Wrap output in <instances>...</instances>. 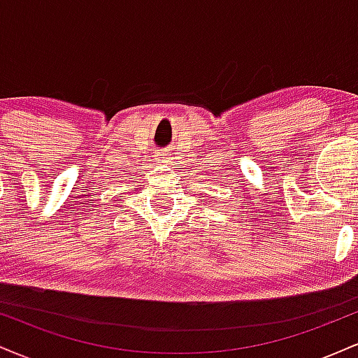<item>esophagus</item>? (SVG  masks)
<instances>
[{
	"label": "esophagus",
	"instance_id": "esophagus-1",
	"mask_svg": "<svg viewBox=\"0 0 358 358\" xmlns=\"http://www.w3.org/2000/svg\"><path fill=\"white\" fill-rule=\"evenodd\" d=\"M156 158H158V162H166L168 155L166 153H158V155H156Z\"/></svg>",
	"mask_w": 358,
	"mask_h": 358
}]
</instances>
